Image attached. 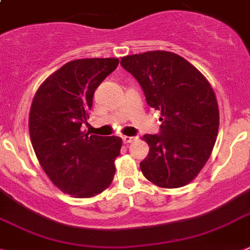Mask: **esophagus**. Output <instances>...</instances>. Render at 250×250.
Segmentation results:
<instances>
[{
    "label": "esophagus",
    "mask_w": 250,
    "mask_h": 250,
    "mask_svg": "<svg viewBox=\"0 0 250 250\" xmlns=\"http://www.w3.org/2000/svg\"><path fill=\"white\" fill-rule=\"evenodd\" d=\"M137 139H138V137H126V135H125V137H123V142L125 144L131 143V142H134V140H137Z\"/></svg>",
    "instance_id": "obj_1"
}]
</instances>
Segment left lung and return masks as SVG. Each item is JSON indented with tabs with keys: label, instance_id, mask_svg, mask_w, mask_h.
<instances>
[{
	"label": "left lung",
	"instance_id": "8db88e82",
	"mask_svg": "<svg viewBox=\"0 0 250 250\" xmlns=\"http://www.w3.org/2000/svg\"><path fill=\"white\" fill-rule=\"evenodd\" d=\"M121 65L143 88L148 106L161 112V135L146 134L149 153L140 170L160 188L188 185L212 153L220 125L216 94L207 78L176 53L148 51Z\"/></svg>",
	"mask_w": 250,
	"mask_h": 250
}]
</instances>
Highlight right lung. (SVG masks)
Here are the masks:
<instances>
[{
	"mask_svg": "<svg viewBox=\"0 0 250 250\" xmlns=\"http://www.w3.org/2000/svg\"><path fill=\"white\" fill-rule=\"evenodd\" d=\"M119 59H79L61 66L37 89L29 112L33 149L49 180L74 198H92L110 187L123 139L90 135L89 117L97 86Z\"/></svg>",
	"mask_w": 250,
	"mask_h": 250,
	"instance_id": "add662e5",
	"label": "right lung"
}]
</instances>
